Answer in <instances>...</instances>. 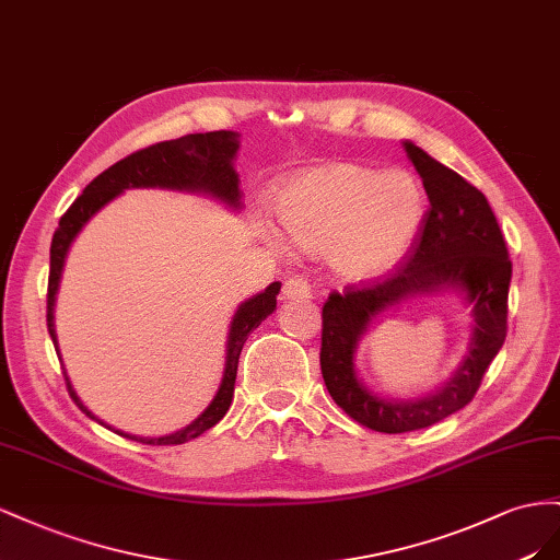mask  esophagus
Wrapping results in <instances>:
<instances>
[{
	"instance_id": "1",
	"label": "esophagus",
	"mask_w": 560,
	"mask_h": 560,
	"mask_svg": "<svg viewBox=\"0 0 560 560\" xmlns=\"http://www.w3.org/2000/svg\"><path fill=\"white\" fill-rule=\"evenodd\" d=\"M283 300H307L312 295V285L302 277H291L283 281Z\"/></svg>"
}]
</instances>
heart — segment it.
<instances>
[{"label": "heart", "instance_id": "b5f03b06", "mask_svg": "<svg viewBox=\"0 0 560 560\" xmlns=\"http://www.w3.org/2000/svg\"><path fill=\"white\" fill-rule=\"evenodd\" d=\"M275 220L302 253H326L345 279H369L389 269L412 246L424 220V195L406 171L375 173L332 162L302 171L275 195ZM262 242L281 248L277 234L258 225Z\"/></svg>", "mask_w": 560, "mask_h": 560}]
</instances>
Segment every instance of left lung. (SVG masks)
Masks as SVG:
<instances>
[{"mask_svg": "<svg viewBox=\"0 0 560 560\" xmlns=\"http://www.w3.org/2000/svg\"><path fill=\"white\" fill-rule=\"evenodd\" d=\"M404 150L429 197L418 242L392 275L330 293L322 332V373L332 401L349 418L382 434L431 427L471 401L504 345L511 283L504 236L483 191L415 142L404 140ZM436 292H457L470 307L472 332L466 359L443 388L427 397L408 402L377 397L355 373L360 338L380 313L415 294Z\"/></svg>", "mask_w": 560, "mask_h": 560, "instance_id": "8db88e82", "label": "left lung"}]
</instances>
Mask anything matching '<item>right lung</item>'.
Masks as SVG:
<instances>
[{"label":"right lung","instance_id":"right-lung-1","mask_svg":"<svg viewBox=\"0 0 560 560\" xmlns=\"http://www.w3.org/2000/svg\"><path fill=\"white\" fill-rule=\"evenodd\" d=\"M238 152V133L234 131H211V133H189L175 140L156 142L145 150H138L129 154L115 166L103 171L98 178H93L86 189L74 199V203L60 218L58 230L51 242V269H49V293H46V326H49V335L54 340V347L58 349V335H56V293L62 277V267H66L68 250L77 234L84 230L86 222L98 213L103 206H107L112 199L119 197L126 189L136 187H162V189H178V191H197V195L213 197L215 201L225 203L232 211H242V187H238V173L234 171V159ZM281 291V283L275 281L258 295L248 298L238 305V310L232 316L230 335H228V354H225V371H222L220 387L209 404L195 422L187 427L173 431L166 436H136L126 434L115 427L103 422L82 404V398L77 396L72 382L66 373L68 392L74 398V404L86 412L91 420L101 422L103 427L117 431V434L140 441L148 445H180L185 441H191L201 436L206 429L218 424L225 412L232 406L234 398V382H236V365L238 354H242L244 342L248 340L250 330L258 328L265 318L277 310V295Z\"/></svg>","mask_w":560,"mask_h":560}]
</instances>
